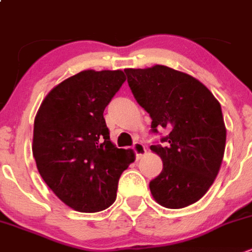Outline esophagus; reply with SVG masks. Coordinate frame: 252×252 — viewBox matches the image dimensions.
<instances>
[{
  "instance_id": "34e87169",
  "label": "esophagus",
  "mask_w": 252,
  "mask_h": 252,
  "mask_svg": "<svg viewBox=\"0 0 252 252\" xmlns=\"http://www.w3.org/2000/svg\"><path fill=\"white\" fill-rule=\"evenodd\" d=\"M133 151H135L136 154V158H141L142 156L146 155V147H145V145L141 144V142H136V144L133 145Z\"/></svg>"
}]
</instances>
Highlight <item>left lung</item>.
<instances>
[{
    "label": "left lung",
    "mask_w": 252,
    "mask_h": 252,
    "mask_svg": "<svg viewBox=\"0 0 252 252\" xmlns=\"http://www.w3.org/2000/svg\"><path fill=\"white\" fill-rule=\"evenodd\" d=\"M136 101L152 119V132L168 131L152 145L163 167L150 182L155 201L182 209L198 201L215 181L223 158L226 127L220 102L202 82L162 64L126 68Z\"/></svg>",
    "instance_id": "left-lung-1"
}]
</instances>
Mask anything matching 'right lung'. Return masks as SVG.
Returning a JSON list of instances; mask_svg holds the SVG:
<instances>
[{"mask_svg": "<svg viewBox=\"0 0 252 252\" xmlns=\"http://www.w3.org/2000/svg\"><path fill=\"white\" fill-rule=\"evenodd\" d=\"M125 81L121 70L81 71L51 90L34 117L37 170L55 195L76 211L110 207L120 176L135 161L132 150L111 142L103 119Z\"/></svg>", "mask_w": 252, "mask_h": 252, "instance_id": "obj_1", "label": "right lung"}]
</instances>
